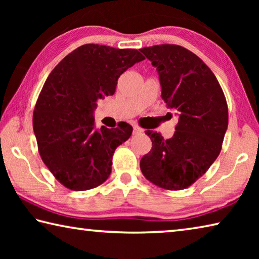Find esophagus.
Instances as JSON below:
<instances>
[{
  "label": "esophagus",
  "mask_w": 259,
  "mask_h": 259,
  "mask_svg": "<svg viewBox=\"0 0 259 259\" xmlns=\"http://www.w3.org/2000/svg\"><path fill=\"white\" fill-rule=\"evenodd\" d=\"M143 131H144V130H143L142 128H140V126H138V125H135V126H134V134H135V135L142 134Z\"/></svg>",
  "instance_id": "esophagus-1"
}]
</instances>
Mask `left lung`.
I'll use <instances>...</instances> for the list:
<instances>
[{"label":"left lung","mask_w":259,"mask_h":259,"mask_svg":"<svg viewBox=\"0 0 259 259\" xmlns=\"http://www.w3.org/2000/svg\"><path fill=\"white\" fill-rule=\"evenodd\" d=\"M140 51L159 72L162 99L179 114L171 138L146 131L152 150L140 160V170L156 186L184 190L205 174L222 151L229 124L225 95L211 69L186 48L160 45Z\"/></svg>","instance_id":"obj_1"}]
</instances>
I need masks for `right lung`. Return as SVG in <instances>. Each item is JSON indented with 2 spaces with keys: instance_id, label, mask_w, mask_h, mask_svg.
I'll return each mask as SVG.
<instances>
[{
  "instance_id": "right-lung-1",
  "label": "right lung",
  "mask_w": 259,
  "mask_h": 259,
  "mask_svg": "<svg viewBox=\"0 0 259 259\" xmlns=\"http://www.w3.org/2000/svg\"><path fill=\"white\" fill-rule=\"evenodd\" d=\"M145 59L136 49L99 45L76 48L52 69L35 104L33 129L42 161L61 185L87 191L112 172L116 147L133 126L94 129L97 100L115 93L117 80Z\"/></svg>"
}]
</instances>
